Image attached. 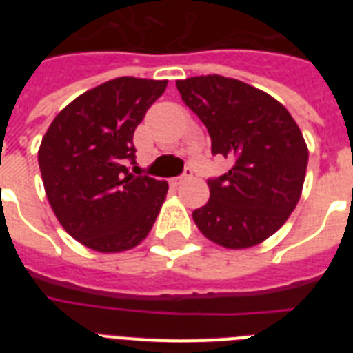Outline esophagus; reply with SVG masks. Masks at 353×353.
I'll list each match as a JSON object with an SVG mask.
<instances>
[{"instance_id": "obj_1", "label": "esophagus", "mask_w": 353, "mask_h": 353, "mask_svg": "<svg viewBox=\"0 0 353 353\" xmlns=\"http://www.w3.org/2000/svg\"><path fill=\"white\" fill-rule=\"evenodd\" d=\"M192 179V168H185V171H183L182 176H176V179H171L170 183L173 187H179L182 185L183 182H187V180H191Z\"/></svg>"}]
</instances>
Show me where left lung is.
Returning a JSON list of instances; mask_svg holds the SVG:
<instances>
[{
  "instance_id": "left-lung-1",
  "label": "left lung",
  "mask_w": 353,
  "mask_h": 353,
  "mask_svg": "<svg viewBox=\"0 0 353 353\" xmlns=\"http://www.w3.org/2000/svg\"><path fill=\"white\" fill-rule=\"evenodd\" d=\"M176 88L207 127L212 154L232 161L228 173L208 180L210 198L192 212L196 226L228 249L260 244L301 198L307 168L301 129L281 102L239 79L198 76Z\"/></svg>"
}]
</instances>
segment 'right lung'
<instances>
[{
    "label": "right lung",
    "mask_w": 353,
    "mask_h": 353,
    "mask_svg": "<svg viewBox=\"0 0 353 353\" xmlns=\"http://www.w3.org/2000/svg\"><path fill=\"white\" fill-rule=\"evenodd\" d=\"M168 81L117 77L84 92L56 114L39 148L43 189L65 232L99 252L141 244L168 182L132 174V136Z\"/></svg>",
    "instance_id": "add662e5"
}]
</instances>
